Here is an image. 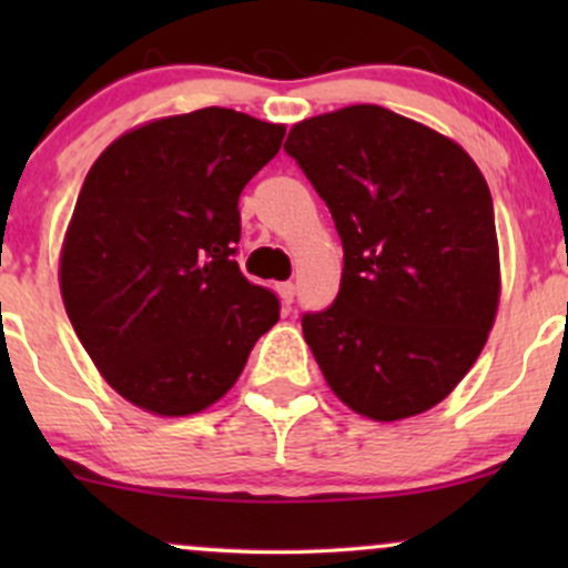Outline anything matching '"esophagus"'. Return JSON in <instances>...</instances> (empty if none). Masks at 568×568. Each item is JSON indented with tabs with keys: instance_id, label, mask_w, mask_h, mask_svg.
Instances as JSON below:
<instances>
[{
	"instance_id": "obj_1",
	"label": "esophagus",
	"mask_w": 568,
	"mask_h": 568,
	"mask_svg": "<svg viewBox=\"0 0 568 568\" xmlns=\"http://www.w3.org/2000/svg\"><path fill=\"white\" fill-rule=\"evenodd\" d=\"M293 293H296V285H293V283H280L277 285V296H280V302H283L285 306L293 302Z\"/></svg>"
}]
</instances>
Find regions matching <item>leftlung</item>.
Masks as SVG:
<instances>
[{"mask_svg": "<svg viewBox=\"0 0 568 568\" xmlns=\"http://www.w3.org/2000/svg\"><path fill=\"white\" fill-rule=\"evenodd\" d=\"M285 152L328 205L342 288L302 331L355 414L400 422L465 379L499 310L491 192L459 143L357 103L291 128Z\"/></svg>", "mask_w": 568, "mask_h": 568, "instance_id": "obj_1", "label": "left lung"}]
</instances>
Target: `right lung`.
Listing matches in <instances>:
<instances>
[{"instance_id": "right-lung-1", "label": "right lung", "mask_w": 568, "mask_h": 568, "mask_svg": "<svg viewBox=\"0 0 568 568\" xmlns=\"http://www.w3.org/2000/svg\"><path fill=\"white\" fill-rule=\"evenodd\" d=\"M285 125L207 106L109 143L84 179L58 283L84 352L114 393L158 416L211 408L280 317L234 262L237 200Z\"/></svg>"}]
</instances>
